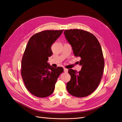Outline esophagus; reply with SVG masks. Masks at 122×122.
<instances>
[{"instance_id":"obj_1","label":"esophagus","mask_w":122,"mask_h":122,"mask_svg":"<svg viewBox=\"0 0 122 122\" xmlns=\"http://www.w3.org/2000/svg\"><path fill=\"white\" fill-rule=\"evenodd\" d=\"M64 72H66V73H67L68 71V70L67 69H66V68H64Z\"/></svg>"}]
</instances>
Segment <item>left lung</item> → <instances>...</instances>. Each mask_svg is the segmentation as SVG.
<instances>
[{"label":"left lung","instance_id":"obj_1","mask_svg":"<svg viewBox=\"0 0 122 122\" xmlns=\"http://www.w3.org/2000/svg\"><path fill=\"white\" fill-rule=\"evenodd\" d=\"M64 34L74 54L81 58L78 63L82 66L79 72L69 69L71 80L67 83V91L76 97L87 96L96 90L102 79L104 60L101 45L94 35L82 29L65 30Z\"/></svg>","mask_w":122,"mask_h":122}]
</instances>
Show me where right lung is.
I'll return each mask as SVG.
<instances>
[{
	"instance_id": "add662e5",
	"label": "right lung",
	"mask_w": 122,
	"mask_h": 122,
	"mask_svg": "<svg viewBox=\"0 0 122 122\" xmlns=\"http://www.w3.org/2000/svg\"><path fill=\"white\" fill-rule=\"evenodd\" d=\"M64 30H47L33 35L29 40L22 59L21 74L25 86L40 98L53 93L62 67H52L47 62L52 55L51 46Z\"/></svg>"
}]
</instances>
